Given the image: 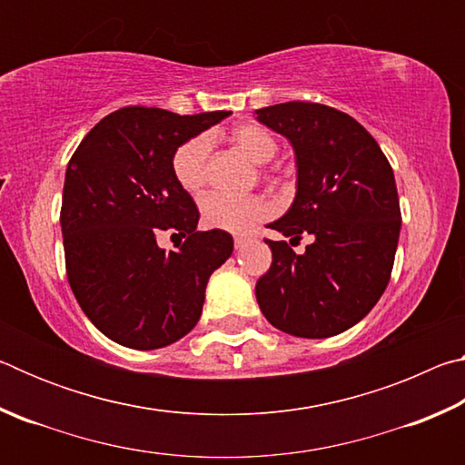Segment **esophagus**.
<instances>
[{
  "mask_svg": "<svg viewBox=\"0 0 465 465\" xmlns=\"http://www.w3.org/2000/svg\"><path fill=\"white\" fill-rule=\"evenodd\" d=\"M233 243H235V250H240V248H243L248 243V238H242V235H238V238L233 240Z\"/></svg>",
  "mask_w": 465,
  "mask_h": 465,
  "instance_id": "1",
  "label": "esophagus"
}]
</instances>
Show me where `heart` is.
<instances>
[{
    "label": "heart",
    "instance_id": "b5f03b06",
    "mask_svg": "<svg viewBox=\"0 0 465 465\" xmlns=\"http://www.w3.org/2000/svg\"><path fill=\"white\" fill-rule=\"evenodd\" d=\"M230 139L248 160L258 163V166L271 162L274 153H277V139L256 123H242L238 127H233ZM209 153L211 137L207 133H201V135L184 141L176 149L174 160H172V170H174V178L184 191L196 194L207 183ZM201 215L204 225L213 227V230L243 233L269 215V204L261 196L213 193L203 199Z\"/></svg>",
    "mask_w": 465,
    "mask_h": 465
}]
</instances>
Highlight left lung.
I'll return each instance as SVG.
<instances>
[{
  "label": "left lung",
  "instance_id": "obj_1",
  "mask_svg": "<svg viewBox=\"0 0 465 465\" xmlns=\"http://www.w3.org/2000/svg\"><path fill=\"white\" fill-rule=\"evenodd\" d=\"M295 152L297 193L271 230L311 243L295 255L287 242L264 240L272 264L256 299L274 328L299 338H328L363 320L390 282L400 201L393 172L377 141L341 110L285 102L256 110Z\"/></svg>",
  "mask_w": 465,
  "mask_h": 465
}]
</instances>
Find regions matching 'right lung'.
<instances>
[{"label": "right lung", "instance_id": "obj_1", "mask_svg": "<svg viewBox=\"0 0 465 465\" xmlns=\"http://www.w3.org/2000/svg\"><path fill=\"white\" fill-rule=\"evenodd\" d=\"M230 114L127 106L104 116L69 160L61 204L67 279L110 341L153 351L199 322L209 277L232 256L233 240L222 230L196 232L199 209L172 160L184 141ZM163 232L185 238L176 252L156 246Z\"/></svg>", "mask_w": 465, "mask_h": 465}]
</instances>
